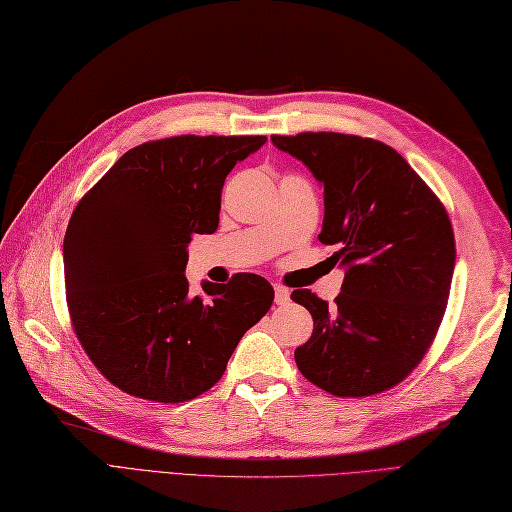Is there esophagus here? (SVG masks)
Segmentation results:
<instances>
[{"instance_id": "esophagus-1", "label": "esophagus", "mask_w": 512, "mask_h": 512, "mask_svg": "<svg viewBox=\"0 0 512 512\" xmlns=\"http://www.w3.org/2000/svg\"><path fill=\"white\" fill-rule=\"evenodd\" d=\"M289 300H291L289 289H285L283 285H274V302L278 306H285V304H289Z\"/></svg>"}]
</instances>
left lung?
I'll use <instances>...</instances> for the list:
<instances>
[{
  "label": "left lung",
  "mask_w": 512,
  "mask_h": 512,
  "mask_svg": "<svg viewBox=\"0 0 512 512\" xmlns=\"http://www.w3.org/2000/svg\"><path fill=\"white\" fill-rule=\"evenodd\" d=\"M323 187L319 240L334 246L344 283L336 306L310 289L312 336L295 349L300 372L338 398L391 389L412 372L438 332L455 268L449 214L391 146L359 136H272Z\"/></svg>",
  "instance_id": "8db88e82"
}]
</instances>
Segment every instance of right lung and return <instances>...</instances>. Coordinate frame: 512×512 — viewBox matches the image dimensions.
<instances>
[{
    "label": "right lung",
    "instance_id": "obj_1",
    "mask_svg": "<svg viewBox=\"0 0 512 512\" xmlns=\"http://www.w3.org/2000/svg\"><path fill=\"white\" fill-rule=\"evenodd\" d=\"M266 136H176L127 151L78 202L63 238L74 332L112 385L178 404L223 376L246 329L272 306L266 278L242 272L191 295L193 234L219 227L221 191Z\"/></svg>",
    "mask_w": 512,
    "mask_h": 512
}]
</instances>
